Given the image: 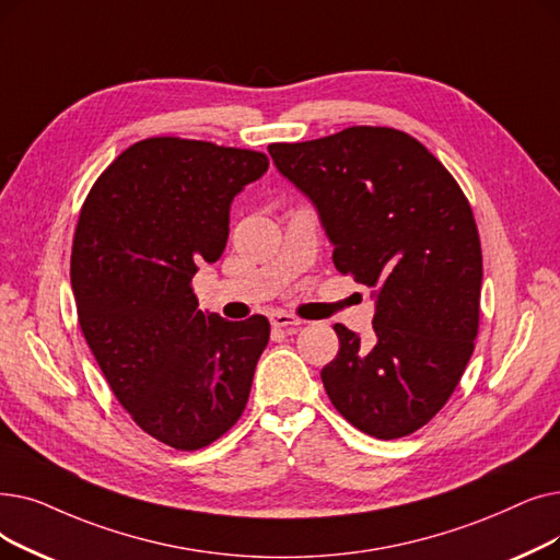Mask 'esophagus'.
Here are the masks:
<instances>
[{"label": "esophagus", "mask_w": 560, "mask_h": 560, "mask_svg": "<svg viewBox=\"0 0 560 560\" xmlns=\"http://www.w3.org/2000/svg\"><path fill=\"white\" fill-rule=\"evenodd\" d=\"M270 323H272L275 329H283L288 334L302 325V320H298L295 315H290V313H272L270 315Z\"/></svg>", "instance_id": "esophagus-1"}]
</instances>
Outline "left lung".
<instances>
[{"instance_id": "obj_1", "label": "left lung", "mask_w": 560, "mask_h": 560, "mask_svg": "<svg viewBox=\"0 0 560 560\" xmlns=\"http://www.w3.org/2000/svg\"><path fill=\"white\" fill-rule=\"evenodd\" d=\"M267 151L318 208L336 270L373 288V343L334 325L340 348L320 373L331 405L377 440L417 432L455 392L478 334L482 252L465 191L394 128Z\"/></svg>"}]
</instances>
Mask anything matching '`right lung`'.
<instances>
[{
	"instance_id": "add662e5",
	"label": "right lung",
	"mask_w": 560,
	"mask_h": 560,
	"mask_svg": "<svg viewBox=\"0 0 560 560\" xmlns=\"http://www.w3.org/2000/svg\"><path fill=\"white\" fill-rule=\"evenodd\" d=\"M270 160L212 141L151 137L93 183L72 240L70 283L86 343L132 421L199 451L247 407L270 340L265 315L229 323L191 290L229 240V210Z\"/></svg>"
}]
</instances>
